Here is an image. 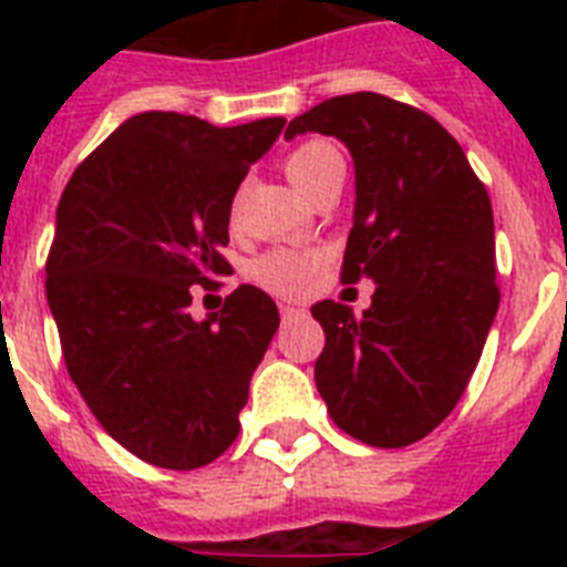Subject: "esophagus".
Listing matches in <instances>:
<instances>
[{"label": "esophagus", "instance_id": "34e87169", "mask_svg": "<svg viewBox=\"0 0 567 567\" xmlns=\"http://www.w3.org/2000/svg\"><path fill=\"white\" fill-rule=\"evenodd\" d=\"M279 315H282L285 323H291V320L302 318V315H306V309H300V306H291V302H285V306H279Z\"/></svg>", "mask_w": 567, "mask_h": 567}]
</instances>
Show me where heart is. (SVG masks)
Instances as JSON below:
<instances>
[{
	"mask_svg": "<svg viewBox=\"0 0 567 567\" xmlns=\"http://www.w3.org/2000/svg\"><path fill=\"white\" fill-rule=\"evenodd\" d=\"M341 153L329 141H306L285 155V176L293 188L309 196V190L327 176L332 167H341ZM235 217V208H231ZM320 256L311 249H270L252 261V279L274 293H297L315 274Z\"/></svg>",
	"mask_w": 567,
	"mask_h": 567,
	"instance_id": "heart-1",
	"label": "heart"
}]
</instances>
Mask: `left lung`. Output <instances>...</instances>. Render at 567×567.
<instances>
[{"instance_id":"8db88e82","label":"left lung","mask_w":567,"mask_h":567,"mask_svg":"<svg viewBox=\"0 0 567 567\" xmlns=\"http://www.w3.org/2000/svg\"><path fill=\"white\" fill-rule=\"evenodd\" d=\"M306 132L353 155L341 279L377 285L362 315L336 300L311 306L327 332L315 382L347 435L405 447L456 409L501 306L492 199L439 120L382 93L332 96L285 137Z\"/></svg>"}]
</instances>
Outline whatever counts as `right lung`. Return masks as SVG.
<instances>
[{
    "mask_svg": "<svg viewBox=\"0 0 567 567\" xmlns=\"http://www.w3.org/2000/svg\"><path fill=\"white\" fill-rule=\"evenodd\" d=\"M282 128V117L217 128L144 111L61 194L47 300L66 371L102 430L150 465L194 471L238 439L279 309L252 285L205 320L188 306L194 285L231 274L220 256L231 199Z\"/></svg>",
    "mask_w": 567,
    "mask_h": 567,
    "instance_id": "right-lung-1",
    "label": "right lung"
}]
</instances>
